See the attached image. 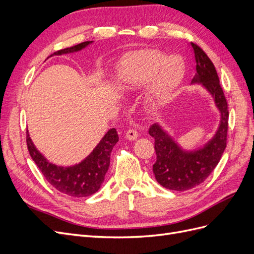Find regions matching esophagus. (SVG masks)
<instances>
[{"label":"esophagus","instance_id":"obj_1","mask_svg":"<svg viewBox=\"0 0 254 254\" xmlns=\"http://www.w3.org/2000/svg\"><path fill=\"white\" fill-rule=\"evenodd\" d=\"M125 136H126V139H128L130 141H133V140L137 139V136H139V133H137V131H136L135 129L131 128V129H129L128 131L126 132Z\"/></svg>","mask_w":254,"mask_h":254}]
</instances>
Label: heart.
<instances>
[{"label":"heart","instance_id":"obj_1","mask_svg":"<svg viewBox=\"0 0 254 254\" xmlns=\"http://www.w3.org/2000/svg\"><path fill=\"white\" fill-rule=\"evenodd\" d=\"M157 50H143L130 54L120 67L121 86L137 90L149 83L146 102L151 108L165 103L180 86L183 71L176 61Z\"/></svg>","mask_w":254,"mask_h":254}]
</instances>
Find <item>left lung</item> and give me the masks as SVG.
Segmentation results:
<instances>
[{
  "label": "left lung",
  "instance_id": "obj_1",
  "mask_svg": "<svg viewBox=\"0 0 254 254\" xmlns=\"http://www.w3.org/2000/svg\"><path fill=\"white\" fill-rule=\"evenodd\" d=\"M196 61V74L191 83H200L213 96L220 113L217 131L202 147L194 150L182 149L173 137L159 124L149 128V134L155 139L157 161L152 166L156 180L163 188L183 191L202 183L214 168L227 146L229 111L215 66L206 54L195 43H190Z\"/></svg>",
  "mask_w": 254,
  "mask_h": 254
}]
</instances>
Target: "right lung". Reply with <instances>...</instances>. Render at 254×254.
<instances>
[{
	"mask_svg": "<svg viewBox=\"0 0 254 254\" xmlns=\"http://www.w3.org/2000/svg\"><path fill=\"white\" fill-rule=\"evenodd\" d=\"M91 43L92 41L81 42L74 47L57 51L52 54L50 57L78 52ZM118 142L119 135L117 129H109L101 142L86 159L78 164L64 167L49 162L42 153L35 147L29 136L28 130L26 131V144L29 155L37 166L39 167L45 179L60 193L77 198L93 195L101 189L106 173L108 172L110 165L111 151L113 146Z\"/></svg>",
	"mask_w": 254,
	"mask_h": 254,
	"instance_id": "right-lung-1",
	"label": "right lung"
}]
</instances>
